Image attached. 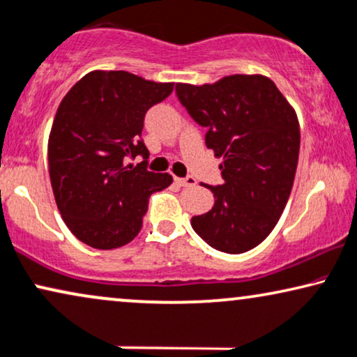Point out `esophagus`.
<instances>
[{
  "instance_id": "obj_1",
  "label": "esophagus",
  "mask_w": 357,
  "mask_h": 357,
  "mask_svg": "<svg viewBox=\"0 0 357 357\" xmlns=\"http://www.w3.org/2000/svg\"><path fill=\"white\" fill-rule=\"evenodd\" d=\"M174 181L181 184V186H196V184H197V181L192 178V176H188V178H183V179L181 178H174Z\"/></svg>"
}]
</instances>
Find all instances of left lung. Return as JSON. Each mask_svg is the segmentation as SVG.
Returning <instances> with one entry per match:
<instances>
[{
  "instance_id": "obj_1",
  "label": "left lung",
  "mask_w": 357,
  "mask_h": 357,
  "mask_svg": "<svg viewBox=\"0 0 357 357\" xmlns=\"http://www.w3.org/2000/svg\"><path fill=\"white\" fill-rule=\"evenodd\" d=\"M176 97L206 146L224 156L222 184L207 186L215 202L194 215V232L212 249L243 254L268 237L295 181L300 125L295 110L264 75H229L212 85L176 84Z\"/></svg>"
}]
</instances>
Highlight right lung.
<instances>
[{"mask_svg": "<svg viewBox=\"0 0 357 357\" xmlns=\"http://www.w3.org/2000/svg\"><path fill=\"white\" fill-rule=\"evenodd\" d=\"M173 92L123 70L84 75L57 108L49 137V174L62 219L80 242L110 250L132 242L153 192L173 183L148 171L145 115ZM142 155L137 167L128 159Z\"/></svg>", "mask_w": 357, "mask_h": 357, "instance_id": "1", "label": "right lung"}]
</instances>
